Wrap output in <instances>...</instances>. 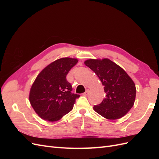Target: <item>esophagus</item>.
<instances>
[{
  "instance_id": "esophagus-1",
  "label": "esophagus",
  "mask_w": 159,
  "mask_h": 159,
  "mask_svg": "<svg viewBox=\"0 0 159 159\" xmlns=\"http://www.w3.org/2000/svg\"><path fill=\"white\" fill-rule=\"evenodd\" d=\"M83 94H84V95H85V96H87V95L89 94V91L87 90V91H86L85 92H84Z\"/></svg>"
}]
</instances>
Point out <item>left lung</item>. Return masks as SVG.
<instances>
[{
  "instance_id": "obj_1",
  "label": "left lung",
  "mask_w": 159,
  "mask_h": 159,
  "mask_svg": "<svg viewBox=\"0 0 159 159\" xmlns=\"http://www.w3.org/2000/svg\"><path fill=\"white\" fill-rule=\"evenodd\" d=\"M84 64L98 76L106 93L102 103L94 105L95 111L107 119L123 117L135 101L136 88L132 79L123 68L107 58L89 59Z\"/></svg>"
}]
</instances>
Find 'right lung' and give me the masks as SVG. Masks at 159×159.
Here are the masks:
<instances>
[{"instance_id": "add662e5", "label": "right lung", "mask_w": 159, "mask_h": 159, "mask_svg": "<svg viewBox=\"0 0 159 159\" xmlns=\"http://www.w3.org/2000/svg\"><path fill=\"white\" fill-rule=\"evenodd\" d=\"M78 59L62 57L47 66L38 75L29 94L30 103L38 116L46 121L60 120L74 107L80 95L71 93L66 80Z\"/></svg>"}]
</instances>
